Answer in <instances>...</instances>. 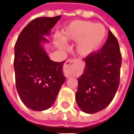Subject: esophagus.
Masks as SVG:
<instances>
[{
    "label": "esophagus",
    "mask_w": 134,
    "mask_h": 134,
    "mask_svg": "<svg viewBox=\"0 0 134 134\" xmlns=\"http://www.w3.org/2000/svg\"><path fill=\"white\" fill-rule=\"evenodd\" d=\"M76 60H68L63 66V73L66 77H69L73 74V66L76 64Z\"/></svg>",
    "instance_id": "obj_1"
}]
</instances>
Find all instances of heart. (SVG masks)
<instances>
[{
    "label": "heart",
    "instance_id": "heart-1",
    "mask_svg": "<svg viewBox=\"0 0 134 134\" xmlns=\"http://www.w3.org/2000/svg\"><path fill=\"white\" fill-rule=\"evenodd\" d=\"M106 35L103 25L89 21L76 20L65 27L61 38L57 39V44L63 48L64 41H78L77 51L82 56H88L96 52L102 44Z\"/></svg>",
    "mask_w": 134,
    "mask_h": 134
}]
</instances>
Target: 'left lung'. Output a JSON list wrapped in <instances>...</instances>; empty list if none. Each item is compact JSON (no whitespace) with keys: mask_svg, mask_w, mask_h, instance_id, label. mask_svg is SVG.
<instances>
[{"mask_svg":"<svg viewBox=\"0 0 134 134\" xmlns=\"http://www.w3.org/2000/svg\"><path fill=\"white\" fill-rule=\"evenodd\" d=\"M83 60L85 67L78 78L76 100L83 111L93 114L111 103L120 85L122 55L117 38L109 31L101 49Z\"/></svg>","mask_w":134,"mask_h":134,"instance_id":"8db88e82","label":"left lung"}]
</instances>
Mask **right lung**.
<instances>
[{
  "mask_svg": "<svg viewBox=\"0 0 134 134\" xmlns=\"http://www.w3.org/2000/svg\"><path fill=\"white\" fill-rule=\"evenodd\" d=\"M60 17L33 19L22 30L14 46L16 90L23 104L35 111L51 107L65 80L63 74L65 60H51L41 45V41H47L43 36L49 34Z\"/></svg>",
  "mask_w": 134,
  "mask_h": 134,
  "instance_id": "1",
  "label": "right lung"
}]
</instances>
